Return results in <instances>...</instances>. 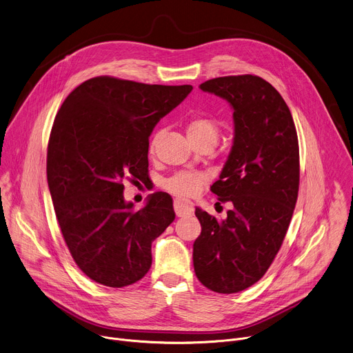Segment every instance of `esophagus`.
Listing matches in <instances>:
<instances>
[{
  "label": "esophagus",
  "mask_w": 353,
  "mask_h": 353,
  "mask_svg": "<svg viewBox=\"0 0 353 353\" xmlns=\"http://www.w3.org/2000/svg\"><path fill=\"white\" fill-rule=\"evenodd\" d=\"M174 212L177 216H185V215H191L194 212V208L188 201L177 198L174 199Z\"/></svg>",
  "instance_id": "obj_1"
}]
</instances>
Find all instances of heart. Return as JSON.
<instances>
[{
    "label": "heart",
    "mask_w": 353,
    "mask_h": 353,
    "mask_svg": "<svg viewBox=\"0 0 353 353\" xmlns=\"http://www.w3.org/2000/svg\"><path fill=\"white\" fill-rule=\"evenodd\" d=\"M187 135L191 142L211 141L216 142L219 135V125L215 120L205 116L191 117L185 124ZM159 139V131L154 132L148 142L149 154H154ZM205 181V174L199 172H180L163 181V188L179 196H192L198 192Z\"/></svg>",
    "instance_id": "b5f03b06"
}]
</instances>
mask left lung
Wrapping results in <instances>:
<instances>
[{
	"label": "left lung",
	"instance_id": "1",
	"mask_svg": "<svg viewBox=\"0 0 353 353\" xmlns=\"http://www.w3.org/2000/svg\"><path fill=\"white\" fill-rule=\"evenodd\" d=\"M199 88L233 108V146L211 187L233 208L225 221L195 210L203 230L194 271L205 288L237 293L264 276L288 232L299 192L297 132L279 92L257 75L219 77Z\"/></svg>",
	"mask_w": 353,
	"mask_h": 353
}]
</instances>
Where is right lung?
<instances>
[{
    "mask_svg": "<svg viewBox=\"0 0 353 353\" xmlns=\"http://www.w3.org/2000/svg\"><path fill=\"white\" fill-rule=\"evenodd\" d=\"M191 89L94 77L56 116L47 146L50 194L74 261L100 285L124 288L143 278L152 241L176 218L168 192H154L135 210L123 183L149 177L148 138Z\"/></svg>",
    "mask_w": 353,
    "mask_h": 353,
    "instance_id": "right-lung-1",
    "label": "right lung"
}]
</instances>
